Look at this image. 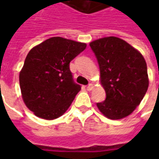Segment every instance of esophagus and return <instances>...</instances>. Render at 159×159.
Segmentation results:
<instances>
[{
    "instance_id": "1",
    "label": "esophagus",
    "mask_w": 159,
    "mask_h": 159,
    "mask_svg": "<svg viewBox=\"0 0 159 159\" xmlns=\"http://www.w3.org/2000/svg\"><path fill=\"white\" fill-rule=\"evenodd\" d=\"M94 89V86H93V84H89L88 85V87H87V89L89 90V91H91L92 89Z\"/></svg>"
}]
</instances>
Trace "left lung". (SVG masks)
<instances>
[{
	"mask_svg": "<svg viewBox=\"0 0 159 159\" xmlns=\"http://www.w3.org/2000/svg\"><path fill=\"white\" fill-rule=\"evenodd\" d=\"M100 68L106 99L96 105L106 118L121 119L140 104L149 87L143 55L126 41L105 37L90 42Z\"/></svg>",
	"mask_w": 159,
	"mask_h": 159,
	"instance_id": "1",
	"label": "left lung"
}]
</instances>
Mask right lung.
I'll use <instances>...</instances> for the list:
<instances>
[{
	"label": "right lung",
	"mask_w": 159,
	"mask_h": 159,
	"mask_svg": "<svg viewBox=\"0 0 159 159\" xmlns=\"http://www.w3.org/2000/svg\"><path fill=\"white\" fill-rule=\"evenodd\" d=\"M87 44L52 37L33 48L19 73L22 97L39 118L52 120L62 116L81 89L74 82L70 62Z\"/></svg>",
	"instance_id": "right-lung-1"
}]
</instances>
